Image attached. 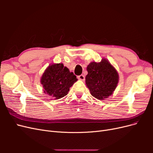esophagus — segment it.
<instances>
[{
    "instance_id": "34e87169",
    "label": "esophagus",
    "mask_w": 153,
    "mask_h": 153,
    "mask_svg": "<svg viewBox=\"0 0 153 153\" xmlns=\"http://www.w3.org/2000/svg\"><path fill=\"white\" fill-rule=\"evenodd\" d=\"M78 78L80 80H82V81L85 80V76H84V75H80L79 76H78Z\"/></svg>"
}]
</instances>
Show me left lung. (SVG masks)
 Masks as SVG:
<instances>
[{
    "instance_id": "left-lung-1",
    "label": "left lung",
    "mask_w": 153,
    "mask_h": 153,
    "mask_svg": "<svg viewBox=\"0 0 153 153\" xmlns=\"http://www.w3.org/2000/svg\"><path fill=\"white\" fill-rule=\"evenodd\" d=\"M85 84L94 98L103 100L111 96L119 82V74L108 61L92 62L87 67Z\"/></svg>"
}]
</instances>
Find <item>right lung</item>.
I'll use <instances>...</instances> for the list:
<instances>
[{
    "label": "right lung",
    "mask_w": 153,
    "mask_h": 153,
    "mask_svg": "<svg viewBox=\"0 0 153 153\" xmlns=\"http://www.w3.org/2000/svg\"><path fill=\"white\" fill-rule=\"evenodd\" d=\"M77 81L76 76L62 63L53 64L45 69L41 78V84L44 92L58 100L68 94L74 83Z\"/></svg>",
    "instance_id": "add662e5"
}]
</instances>
